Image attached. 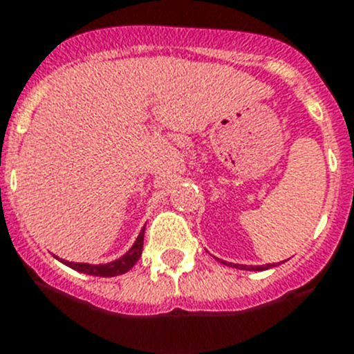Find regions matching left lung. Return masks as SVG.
<instances>
[{
	"label": "left lung",
	"mask_w": 354,
	"mask_h": 354,
	"mask_svg": "<svg viewBox=\"0 0 354 354\" xmlns=\"http://www.w3.org/2000/svg\"><path fill=\"white\" fill-rule=\"evenodd\" d=\"M223 263L229 267H236V269H241V270H267L270 269V267H276V263H267V266H241V263H230V262H223Z\"/></svg>",
	"instance_id": "8db88e82"
}]
</instances>
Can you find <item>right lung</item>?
Instances as JSON below:
<instances>
[{"instance_id": "right-lung-1", "label": "right lung", "mask_w": 354, "mask_h": 354, "mask_svg": "<svg viewBox=\"0 0 354 354\" xmlns=\"http://www.w3.org/2000/svg\"><path fill=\"white\" fill-rule=\"evenodd\" d=\"M143 237H145V227L141 229L140 236L136 237L134 244L129 248V252L125 253V255H122L120 259L113 260V262L110 263H97V266H94V263L69 262V260L59 259V257H55V259H57L59 262L64 263V266L71 267L73 270H78V272L82 274H88V276H99V277L120 276V274H125L127 270H131L132 267L136 266L138 260H140L141 250H143Z\"/></svg>"}]
</instances>
